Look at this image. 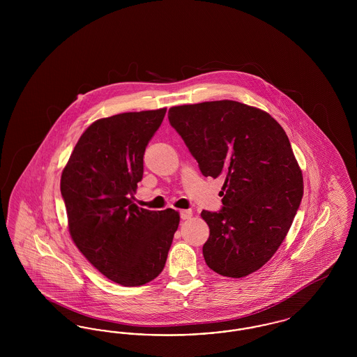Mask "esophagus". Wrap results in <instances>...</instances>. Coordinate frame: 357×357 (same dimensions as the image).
<instances>
[{
  "instance_id": "obj_1",
  "label": "esophagus",
  "mask_w": 357,
  "mask_h": 357,
  "mask_svg": "<svg viewBox=\"0 0 357 357\" xmlns=\"http://www.w3.org/2000/svg\"><path fill=\"white\" fill-rule=\"evenodd\" d=\"M192 217V211L191 210H181V220L186 221Z\"/></svg>"
}]
</instances>
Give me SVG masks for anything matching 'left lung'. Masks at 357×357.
<instances>
[{
  "mask_svg": "<svg viewBox=\"0 0 357 357\" xmlns=\"http://www.w3.org/2000/svg\"><path fill=\"white\" fill-rule=\"evenodd\" d=\"M169 120L204 176L225 181L210 227L207 266L241 278L258 271L287 237L304 182L288 136L272 116L233 100L171 107Z\"/></svg>",
  "mask_w": 357,
  "mask_h": 357,
  "instance_id": "1",
  "label": "left lung"
}]
</instances>
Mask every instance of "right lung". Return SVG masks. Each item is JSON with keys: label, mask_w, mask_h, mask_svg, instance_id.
Instances as JSON below:
<instances>
[{"label": "right lung", "mask_w": 357, "mask_h": 357, "mask_svg": "<svg viewBox=\"0 0 357 357\" xmlns=\"http://www.w3.org/2000/svg\"><path fill=\"white\" fill-rule=\"evenodd\" d=\"M166 108L96 120L80 136L61 174L70 237L111 281L140 287L166 265L179 213L151 211L132 199L143 155Z\"/></svg>", "instance_id": "obj_1"}]
</instances>
